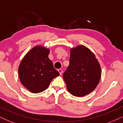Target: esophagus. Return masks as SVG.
Masks as SVG:
<instances>
[{"mask_svg": "<svg viewBox=\"0 0 123 123\" xmlns=\"http://www.w3.org/2000/svg\"><path fill=\"white\" fill-rule=\"evenodd\" d=\"M58 71L59 72V73H60V75H61L62 74V70L61 69V68H60V69L58 70Z\"/></svg>", "mask_w": 123, "mask_h": 123, "instance_id": "34e87169", "label": "esophagus"}]
</instances>
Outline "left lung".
<instances>
[{
    "label": "left lung",
    "instance_id": "8db88e82",
    "mask_svg": "<svg viewBox=\"0 0 123 123\" xmlns=\"http://www.w3.org/2000/svg\"><path fill=\"white\" fill-rule=\"evenodd\" d=\"M70 64L63 74L68 91L76 97L89 94L97 86L101 76L100 65L95 55L84 45L70 50Z\"/></svg>",
    "mask_w": 123,
    "mask_h": 123
}]
</instances>
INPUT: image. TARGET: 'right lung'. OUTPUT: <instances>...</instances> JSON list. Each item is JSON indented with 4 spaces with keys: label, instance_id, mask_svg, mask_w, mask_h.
Instances as JSON below:
<instances>
[{
    "label": "right lung",
    "instance_id": "obj_1",
    "mask_svg": "<svg viewBox=\"0 0 123 123\" xmlns=\"http://www.w3.org/2000/svg\"><path fill=\"white\" fill-rule=\"evenodd\" d=\"M50 50L41 45L32 48L25 55L18 67L21 83L29 91L38 93L45 91L60 73L48 57Z\"/></svg>",
    "mask_w": 123,
    "mask_h": 123
}]
</instances>
